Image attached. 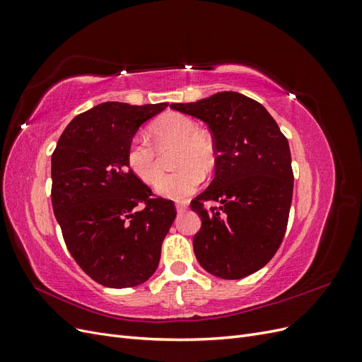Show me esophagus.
I'll list each match as a JSON object with an SVG mask.
<instances>
[{"mask_svg": "<svg viewBox=\"0 0 362 362\" xmlns=\"http://www.w3.org/2000/svg\"><path fill=\"white\" fill-rule=\"evenodd\" d=\"M175 206H177V211H178V213H184V211L189 208V204H185V202H177V205H175Z\"/></svg>", "mask_w": 362, "mask_h": 362, "instance_id": "obj_1", "label": "esophagus"}]
</instances>
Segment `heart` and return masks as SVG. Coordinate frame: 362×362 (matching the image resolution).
Wrapping results in <instances>:
<instances>
[{"mask_svg":"<svg viewBox=\"0 0 362 362\" xmlns=\"http://www.w3.org/2000/svg\"><path fill=\"white\" fill-rule=\"evenodd\" d=\"M151 134L158 148L178 146L175 156L177 172L161 178V166L156 148L144 136H134L127 148V166L141 182L154 185L164 198L185 199L199 189L204 173L216 166V145L210 134L198 129L193 119L181 113H168L152 125Z\"/></svg>","mask_w":362,"mask_h":362,"instance_id":"1","label":"heart"}]
</instances>
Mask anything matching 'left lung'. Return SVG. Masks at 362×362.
Segmentation results:
<instances>
[{
  "label": "left lung",
  "instance_id": "obj_1",
  "mask_svg": "<svg viewBox=\"0 0 362 362\" xmlns=\"http://www.w3.org/2000/svg\"><path fill=\"white\" fill-rule=\"evenodd\" d=\"M170 108L205 122L217 152L214 180L190 204L202 221L194 255L217 278L252 275L276 254L287 229L294 180L288 141L264 107L237 92ZM205 202L218 205L206 209Z\"/></svg>",
  "mask_w": 362,
  "mask_h": 362
}]
</instances>
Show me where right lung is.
Returning <instances> with one entry per match:
<instances>
[{"label": "right lung", "mask_w": 362, "mask_h": 362, "mask_svg": "<svg viewBox=\"0 0 362 362\" xmlns=\"http://www.w3.org/2000/svg\"><path fill=\"white\" fill-rule=\"evenodd\" d=\"M168 105L103 103L75 116L52 152L54 216L76 264L101 286L136 287L158 267L177 210L152 198L125 154L140 125Z\"/></svg>", "instance_id": "add662e5"}]
</instances>
